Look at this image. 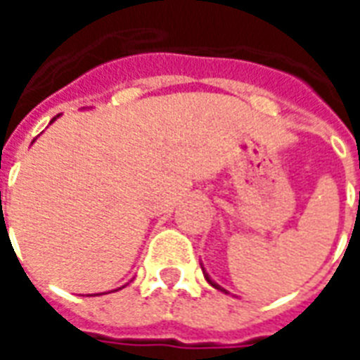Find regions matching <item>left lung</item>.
<instances>
[{
	"instance_id": "8db88e82",
	"label": "left lung",
	"mask_w": 360,
	"mask_h": 360,
	"mask_svg": "<svg viewBox=\"0 0 360 360\" xmlns=\"http://www.w3.org/2000/svg\"><path fill=\"white\" fill-rule=\"evenodd\" d=\"M204 278H206V281H208V283H210L212 287H216V289H219V291H224V293H227V291H226V289H224V287L218 285V283H216V281H212L210 276H208V274H204Z\"/></svg>"
}]
</instances>
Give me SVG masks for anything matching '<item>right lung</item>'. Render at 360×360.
I'll return each mask as SVG.
<instances>
[{
  "instance_id": "1",
  "label": "right lung",
  "mask_w": 360,
  "mask_h": 360,
  "mask_svg": "<svg viewBox=\"0 0 360 360\" xmlns=\"http://www.w3.org/2000/svg\"><path fill=\"white\" fill-rule=\"evenodd\" d=\"M58 117H59V115H58ZM53 121H56V117H53V119H51V123H53Z\"/></svg>"
}]
</instances>
